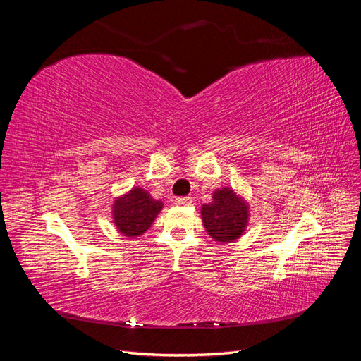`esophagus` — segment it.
<instances>
[{
	"label": "esophagus",
	"instance_id": "34e87169",
	"mask_svg": "<svg viewBox=\"0 0 361 361\" xmlns=\"http://www.w3.org/2000/svg\"><path fill=\"white\" fill-rule=\"evenodd\" d=\"M174 203L179 204V206H188L192 203V200L190 197H176L174 199Z\"/></svg>",
	"mask_w": 361,
	"mask_h": 361
}]
</instances>
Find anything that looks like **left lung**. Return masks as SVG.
Masks as SVG:
<instances>
[{"instance_id": "left-lung-1", "label": "left lung", "mask_w": 361, "mask_h": 361, "mask_svg": "<svg viewBox=\"0 0 361 361\" xmlns=\"http://www.w3.org/2000/svg\"><path fill=\"white\" fill-rule=\"evenodd\" d=\"M202 221L204 231L215 243H235L245 232L250 220V204L232 187L212 192V202L203 204Z\"/></svg>"}]
</instances>
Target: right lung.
<instances>
[{
	"label": "right lung",
	"instance_id": "1",
	"mask_svg": "<svg viewBox=\"0 0 361 361\" xmlns=\"http://www.w3.org/2000/svg\"><path fill=\"white\" fill-rule=\"evenodd\" d=\"M164 203L141 187L130 188L113 202V223L118 233L126 238H138L149 231L161 212Z\"/></svg>",
	"mask_w": 361,
	"mask_h": 361
}]
</instances>
